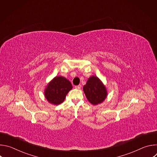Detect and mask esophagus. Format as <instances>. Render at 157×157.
Segmentation results:
<instances>
[{
  "instance_id": "1",
  "label": "esophagus",
  "mask_w": 157,
  "mask_h": 157,
  "mask_svg": "<svg viewBox=\"0 0 157 157\" xmlns=\"http://www.w3.org/2000/svg\"><path fill=\"white\" fill-rule=\"evenodd\" d=\"M81 86L79 84V85H78V86H76L75 87V89H79L80 88H81Z\"/></svg>"
}]
</instances>
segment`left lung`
<instances>
[{"label":"left lung","instance_id":"1","mask_svg":"<svg viewBox=\"0 0 157 157\" xmlns=\"http://www.w3.org/2000/svg\"><path fill=\"white\" fill-rule=\"evenodd\" d=\"M83 91L89 102L93 105L102 103L107 96L105 86L96 76H92L87 79L83 86Z\"/></svg>","mask_w":157,"mask_h":157}]
</instances>
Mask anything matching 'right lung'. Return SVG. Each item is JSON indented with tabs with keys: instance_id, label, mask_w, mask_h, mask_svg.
<instances>
[{
	"instance_id": "obj_1",
	"label": "right lung",
	"mask_w": 157,
	"mask_h": 157,
	"mask_svg": "<svg viewBox=\"0 0 157 157\" xmlns=\"http://www.w3.org/2000/svg\"><path fill=\"white\" fill-rule=\"evenodd\" d=\"M72 88L73 86L69 80L61 76H56L44 89V97L50 104L58 105L64 101Z\"/></svg>"
}]
</instances>
